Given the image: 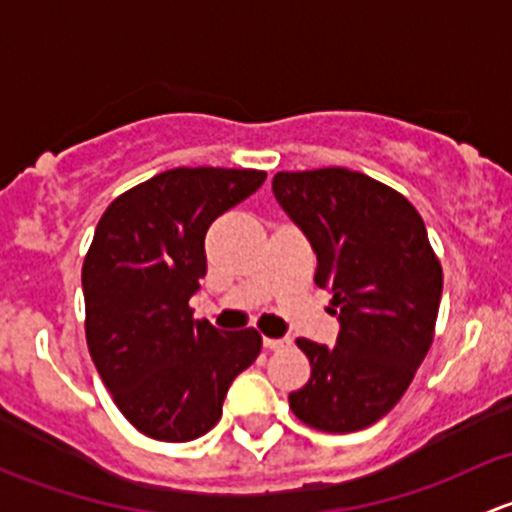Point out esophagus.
<instances>
[{"label":"esophagus","mask_w":512,"mask_h":512,"mask_svg":"<svg viewBox=\"0 0 512 512\" xmlns=\"http://www.w3.org/2000/svg\"><path fill=\"white\" fill-rule=\"evenodd\" d=\"M262 344H265V349H270V352H282V349L292 347V339H289V337H280V339L265 337V339H262Z\"/></svg>","instance_id":"34e87169"}]
</instances>
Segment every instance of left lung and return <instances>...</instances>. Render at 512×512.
<instances>
[{"label": "left lung", "instance_id": "1", "mask_svg": "<svg viewBox=\"0 0 512 512\" xmlns=\"http://www.w3.org/2000/svg\"><path fill=\"white\" fill-rule=\"evenodd\" d=\"M272 193L317 255L334 347L297 339L312 379L289 394L307 426L352 433L389 414L433 342L443 275L414 205L347 168L277 173Z\"/></svg>", "mask_w": 512, "mask_h": 512}]
</instances>
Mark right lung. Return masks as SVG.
Masks as SVG:
<instances>
[{
    "label": "right lung",
    "mask_w": 512,
    "mask_h": 512,
    "mask_svg": "<svg viewBox=\"0 0 512 512\" xmlns=\"http://www.w3.org/2000/svg\"><path fill=\"white\" fill-rule=\"evenodd\" d=\"M267 173L175 168L113 200L84 260L86 342L121 414L156 441L185 443L223 416L227 389L257 359L255 329L195 322L205 232Z\"/></svg>",
    "instance_id": "1"
}]
</instances>
